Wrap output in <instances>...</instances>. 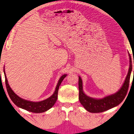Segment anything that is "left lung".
<instances>
[{
	"instance_id": "left-lung-1",
	"label": "left lung",
	"mask_w": 134,
	"mask_h": 134,
	"mask_svg": "<svg viewBox=\"0 0 134 134\" xmlns=\"http://www.w3.org/2000/svg\"><path fill=\"white\" fill-rule=\"evenodd\" d=\"M130 68L123 85L115 93L107 96L102 99H94L85 94L83 90V83L80 76L79 77V100L88 112L91 113H100L110 109L119 105L124 100L130 85V76L132 71V60L130 54ZM134 63V62H133ZM134 74V71H133Z\"/></svg>"
}]
</instances>
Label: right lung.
Returning <instances> with one entry per match:
<instances>
[{
	"instance_id": "1",
	"label": "right lung",
	"mask_w": 134,
	"mask_h": 134,
	"mask_svg": "<svg viewBox=\"0 0 134 134\" xmlns=\"http://www.w3.org/2000/svg\"><path fill=\"white\" fill-rule=\"evenodd\" d=\"M3 71L4 74V77H5L6 89H7L8 94L9 96L10 99L12 100V101L16 105L18 106V107L34 113L44 112L45 111L48 110L49 109L53 107L54 104L56 102L57 99L59 87H60L63 79H64L67 76V74H64V75H63L61 77L60 80H58L57 85L55 92H54L53 94L51 96L48 97V99L44 100L38 102H31L26 100H24L17 96V95L13 92V90L11 89L9 85L7 77H6L5 74V71H4V69L3 70Z\"/></svg>"
}]
</instances>
